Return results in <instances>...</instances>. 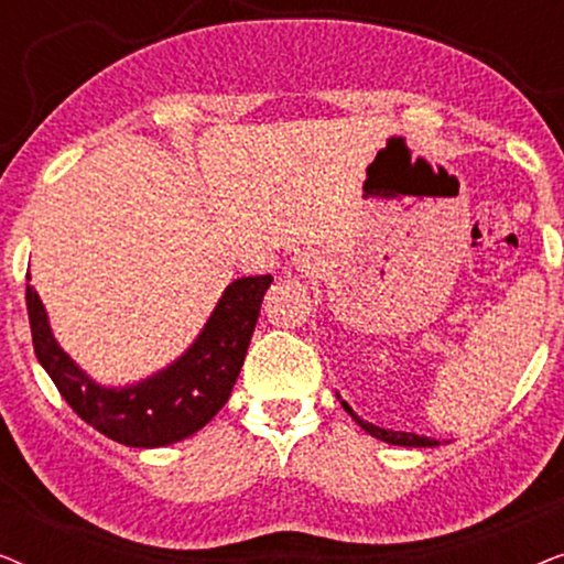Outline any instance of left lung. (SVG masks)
<instances>
[{
    "mask_svg": "<svg viewBox=\"0 0 564 564\" xmlns=\"http://www.w3.org/2000/svg\"><path fill=\"white\" fill-rule=\"evenodd\" d=\"M336 398H338V395H336ZM341 405H344V411L349 413L351 419L357 421L359 426L367 431L369 436L380 438V442H388V444H395V446H436V444H438L436 438H429V436L408 434V431H390V429H380V426H375V423H369V421H361L359 415L351 411V408H349V403H346V400H341Z\"/></svg>",
    "mask_w": 564,
    "mask_h": 564,
    "instance_id": "1",
    "label": "left lung"
}]
</instances>
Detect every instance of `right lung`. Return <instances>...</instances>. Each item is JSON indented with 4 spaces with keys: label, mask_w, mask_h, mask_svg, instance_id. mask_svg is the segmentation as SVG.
<instances>
[{
    "label": "right lung",
    "mask_w": 564,
    "mask_h": 564,
    "mask_svg": "<svg viewBox=\"0 0 564 564\" xmlns=\"http://www.w3.org/2000/svg\"><path fill=\"white\" fill-rule=\"evenodd\" d=\"M269 284V274L230 282L195 344L174 365L126 388H105L76 367L53 338L41 297L33 284H28L35 357L74 413L112 442L135 449L182 442L197 434L228 403Z\"/></svg>",
    "instance_id": "obj_1"
}]
</instances>
